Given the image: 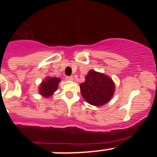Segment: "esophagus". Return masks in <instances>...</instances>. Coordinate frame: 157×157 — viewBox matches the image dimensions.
Here are the masks:
<instances>
[{"label":"esophagus","mask_w":157,"mask_h":157,"mask_svg":"<svg viewBox=\"0 0 157 157\" xmlns=\"http://www.w3.org/2000/svg\"><path fill=\"white\" fill-rule=\"evenodd\" d=\"M66 79L68 80V81H72V80L74 79V78H73V76H67Z\"/></svg>","instance_id":"esophagus-1"}]
</instances>
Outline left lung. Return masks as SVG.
Here are the masks:
<instances>
[{
    "label": "left lung",
    "instance_id": "1",
    "mask_svg": "<svg viewBox=\"0 0 157 157\" xmlns=\"http://www.w3.org/2000/svg\"><path fill=\"white\" fill-rule=\"evenodd\" d=\"M80 91L89 104L101 106L109 102L112 98L115 83L106 75L91 70L86 76V81L80 84Z\"/></svg>",
    "mask_w": 157,
    "mask_h": 157
}]
</instances>
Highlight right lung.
<instances>
[{
	"instance_id": "right-lung-1",
	"label": "right lung",
	"mask_w": 157,
	"mask_h": 157,
	"mask_svg": "<svg viewBox=\"0 0 157 157\" xmlns=\"http://www.w3.org/2000/svg\"><path fill=\"white\" fill-rule=\"evenodd\" d=\"M59 82H60V79L59 78L47 77L40 85V94L45 98L51 97L54 94V92L57 90Z\"/></svg>"
}]
</instances>
